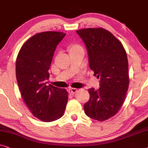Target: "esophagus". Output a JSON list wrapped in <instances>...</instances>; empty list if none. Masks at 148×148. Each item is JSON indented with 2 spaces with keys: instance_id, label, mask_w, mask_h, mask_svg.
Masks as SVG:
<instances>
[{
  "instance_id": "1",
  "label": "esophagus",
  "mask_w": 148,
  "mask_h": 148,
  "mask_svg": "<svg viewBox=\"0 0 148 148\" xmlns=\"http://www.w3.org/2000/svg\"><path fill=\"white\" fill-rule=\"evenodd\" d=\"M77 89L76 88H70L69 89V92L70 93V94H75L77 92Z\"/></svg>"
}]
</instances>
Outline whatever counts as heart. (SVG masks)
Instances as JSON below:
<instances>
[{
	"mask_svg": "<svg viewBox=\"0 0 148 148\" xmlns=\"http://www.w3.org/2000/svg\"><path fill=\"white\" fill-rule=\"evenodd\" d=\"M68 51L70 54L84 53V49L82 45L78 43H73L68 46Z\"/></svg>",
	"mask_w": 148,
	"mask_h": 148,
	"instance_id": "heart-1",
	"label": "heart"
}]
</instances>
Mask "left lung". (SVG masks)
<instances>
[{
	"label": "left lung",
	"instance_id": "obj_1",
	"mask_svg": "<svg viewBox=\"0 0 148 148\" xmlns=\"http://www.w3.org/2000/svg\"><path fill=\"white\" fill-rule=\"evenodd\" d=\"M86 45L88 63L100 88L88 89L90 99L84 104L86 115L103 121L115 115L124 103L129 87L128 60L122 43L103 28L76 31Z\"/></svg>",
	"mask_w": 148,
	"mask_h": 148
}]
</instances>
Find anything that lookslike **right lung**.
Masks as SVG:
<instances>
[{"label": "right lung", "mask_w": 148, "mask_h": 148, "mask_svg": "<svg viewBox=\"0 0 148 148\" xmlns=\"http://www.w3.org/2000/svg\"><path fill=\"white\" fill-rule=\"evenodd\" d=\"M66 33L41 32L23 45L16 60V77L21 95L33 115L44 122L62 117L68 93L64 88L47 86L54 51Z\"/></svg>", "instance_id": "1"}]
</instances>
